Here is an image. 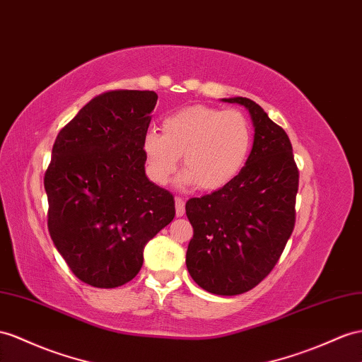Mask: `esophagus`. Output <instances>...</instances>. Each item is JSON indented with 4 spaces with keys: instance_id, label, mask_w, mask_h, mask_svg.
<instances>
[{
    "instance_id": "34e87169",
    "label": "esophagus",
    "mask_w": 362,
    "mask_h": 362,
    "mask_svg": "<svg viewBox=\"0 0 362 362\" xmlns=\"http://www.w3.org/2000/svg\"><path fill=\"white\" fill-rule=\"evenodd\" d=\"M183 214H185V202L180 197H177L175 199V216L182 217Z\"/></svg>"
}]
</instances>
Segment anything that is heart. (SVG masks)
<instances>
[{"label": "heart", "instance_id": "1", "mask_svg": "<svg viewBox=\"0 0 362 362\" xmlns=\"http://www.w3.org/2000/svg\"><path fill=\"white\" fill-rule=\"evenodd\" d=\"M252 150V127L238 110L191 105L162 122V134L150 129L142 139L146 173L165 185L182 165V185L203 191L225 188L242 173Z\"/></svg>", "mask_w": 362, "mask_h": 362}]
</instances>
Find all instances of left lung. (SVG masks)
Segmentation results:
<instances>
[{
    "label": "left lung",
    "instance_id": "1",
    "mask_svg": "<svg viewBox=\"0 0 362 362\" xmlns=\"http://www.w3.org/2000/svg\"><path fill=\"white\" fill-rule=\"evenodd\" d=\"M243 105L252 119L254 145L237 177L187 202L194 235L187 267L202 289L240 295L267 276L295 226L298 168L286 132L247 98L221 99Z\"/></svg>",
    "mask_w": 362,
    "mask_h": 362
}]
</instances>
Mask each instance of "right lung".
Segmentation results:
<instances>
[{
  "label": "right lung",
  "instance_id": "1",
  "mask_svg": "<svg viewBox=\"0 0 362 362\" xmlns=\"http://www.w3.org/2000/svg\"><path fill=\"white\" fill-rule=\"evenodd\" d=\"M154 91L115 90L64 127L44 175L49 233L81 281L110 289L139 274L144 247L171 223L174 197L145 174Z\"/></svg>",
  "mask_w": 362,
  "mask_h": 362
}]
</instances>
